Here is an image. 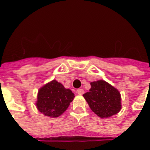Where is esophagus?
<instances>
[{
    "instance_id": "34e87169",
    "label": "esophagus",
    "mask_w": 150,
    "mask_h": 150,
    "mask_svg": "<svg viewBox=\"0 0 150 150\" xmlns=\"http://www.w3.org/2000/svg\"><path fill=\"white\" fill-rule=\"evenodd\" d=\"M77 93L79 94V95H82V94L84 93V90L82 89H77Z\"/></svg>"
}]
</instances>
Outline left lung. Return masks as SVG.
Wrapping results in <instances>:
<instances>
[{
    "instance_id": "obj_1",
    "label": "left lung",
    "mask_w": 150,
    "mask_h": 150,
    "mask_svg": "<svg viewBox=\"0 0 150 150\" xmlns=\"http://www.w3.org/2000/svg\"><path fill=\"white\" fill-rule=\"evenodd\" d=\"M91 88L83 94L90 109L101 118L117 114L121 109L120 92L104 80L90 82Z\"/></svg>"
}]
</instances>
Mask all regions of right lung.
Segmentation results:
<instances>
[{"label": "right lung", "instance_id": "add662e5", "mask_svg": "<svg viewBox=\"0 0 150 150\" xmlns=\"http://www.w3.org/2000/svg\"><path fill=\"white\" fill-rule=\"evenodd\" d=\"M74 97L71 90L54 79L40 88L36 107L43 115L57 117L68 109Z\"/></svg>", "mask_w": 150, "mask_h": 150}]
</instances>
